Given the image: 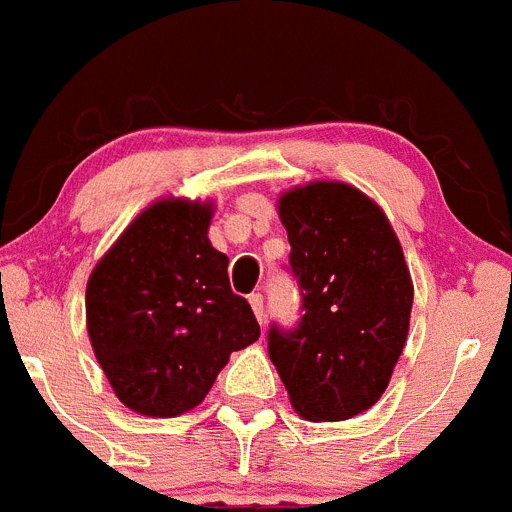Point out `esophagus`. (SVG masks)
<instances>
[{"instance_id":"esophagus-1","label":"esophagus","mask_w":512,"mask_h":512,"mask_svg":"<svg viewBox=\"0 0 512 512\" xmlns=\"http://www.w3.org/2000/svg\"><path fill=\"white\" fill-rule=\"evenodd\" d=\"M250 306H252V311H255L257 321H260V324H265L267 311H265V298H262V293H250Z\"/></svg>"}]
</instances>
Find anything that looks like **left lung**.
I'll use <instances>...</instances> for the list:
<instances>
[{"mask_svg":"<svg viewBox=\"0 0 512 512\" xmlns=\"http://www.w3.org/2000/svg\"><path fill=\"white\" fill-rule=\"evenodd\" d=\"M301 316L270 324L267 352L308 421H344L388 388L411 321L413 285L393 227L347 183H311L280 199Z\"/></svg>","mask_w":512,"mask_h":512,"instance_id":"left-lung-1","label":"left lung"}]
</instances>
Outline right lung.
<instances>
[{
	"instance_id": "right-lung-1",
	"label": "right lung",
	"mask_w": 512,
	"mask_h": 512,
	"mask_svg": "<svg viewBox=\"0 0 512 512\" xmlns=\"http://www.w3.org/2000/svg\"><path fill=\"white\" fill-rule=\"evenodd\" d=\"M209 204L158 201L124 229L86 285V326L101 370L127 408L191 411L229 354L260 339L232 293L227 255L206 237Z\"/></svg>"
}]
</instances>
